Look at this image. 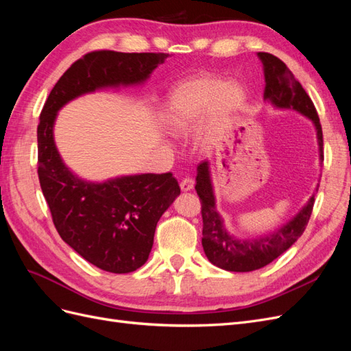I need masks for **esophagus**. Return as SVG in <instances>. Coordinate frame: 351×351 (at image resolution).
I'll use <instances>...</instances> for the list:
<instances>
[{
	"label": "esophagus",
	"instance_id": "esophagus-1",
	"mask_svg": "<svg viewBox=\"0 0 351 351\" xmlns=\"http://www.w3.org/2000/svg\"><path fill=\"white\" fill-rule=\"evenodd\" d=\"M193 186H195V182H193V178H190V177L183 178L182 183H180V189H182L183 192H189V190L193 189Z\"/></svg>",
	"mask_w": 351,
	"mask_h": 351
}]
</instances>
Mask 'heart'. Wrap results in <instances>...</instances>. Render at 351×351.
I'll return each mask as SVG.
<instances>
[{
  "instance_id": "b5f03b06",
  "label": "heart",
  "mask_w": 351,
  "mask_h": 351,
  "mask_svg": "<svg viewBox=\"0 0 351 351\" xmlns=\"http://www.w3.org/2000/svg\"><path fill=\"white\" fill-rule=\"evenodd\" d=\"M244 99L246 95L240 84L222 83L214 76H200L182 83L168 95L162 121L173 133L183 134L195 129L208 112L202 132V145L206 147L226 130Z\"/></svg>"
}]
</instances>
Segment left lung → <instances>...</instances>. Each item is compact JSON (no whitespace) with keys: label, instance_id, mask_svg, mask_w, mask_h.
<instances>
[{"label":"left lung","instance_id":"8db88e82","mask_svg":"<svg viewBox=\"0 0 351 351\" xmlns=\"http://www.w3.org/2000/svg\"><path fill=\"white\" fill-rule=\"evenodd\" d=\"M258 57L262 61L265 74L263 99L269 101L275 108L294 110L312 120L319 145V159L324 162L322 127L309 95L278 57L268 52H258ZM195 189L202 200V219H204L202 246L206 258L215 267L231 272L256 271L281 256L303 234L315 204L313 195L299 210V214L282 227L274 230L271 234L256 239H236L227 231L224 219L217 210L208 161L200 162L197 167Z\"/></svg>","mask_w":351,"mask_h":351}]
</instances>
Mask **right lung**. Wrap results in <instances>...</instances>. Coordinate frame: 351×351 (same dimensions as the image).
Listing matches in <instances>:
<instances>
[{
    "label": "right lung",
    "mask_w": 351,
    "mask_h": 351,
    "mask_svg": "<svg viewBox=\"0 0 351 351\" xmlns=\"http://www.w3.org/2000/svg\"><path fill=\"white\" fill-rule=\"evenodd\" d=\"M168 54L93 51L62 74L38 124V176L60 237L83 259L112 274H129L149 258L159 218L180 195L171 173L86 182L62 162L54 142L57 112L84 93L149 79Z\"/></svg>",
    "instance_id": "add662e5"
}]
</instances>
